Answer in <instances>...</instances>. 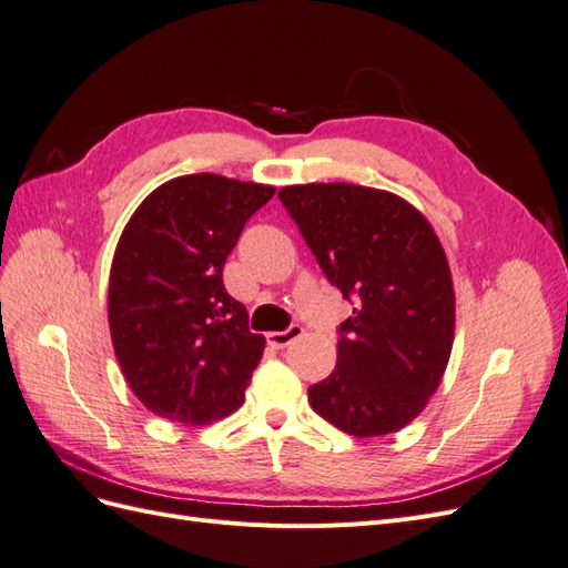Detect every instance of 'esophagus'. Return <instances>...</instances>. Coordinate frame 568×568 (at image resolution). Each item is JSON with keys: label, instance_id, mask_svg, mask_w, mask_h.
Wrapping results in <instances>:
<instances>
[{"label": "esophagus", "instance_id": "obj_1", "mask_svg": "<svg viewBox=\"0 0 568 568\" xmlns=\"http://www.w3.org/2000/svg\"><path fill=\"white\" fill-rule=\"evenodd\" d=\"M303 336V326L301 324H291L288 329H284V332H270L267 334V343L272 348H286L288 343H294V341H298Z\"/></svg>", "mask_w": 568, "mask_h": 568}]
</instances>
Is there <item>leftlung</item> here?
I'll return each mask as SVG.
<instances>
[{
    "label": "left lung",
    "mask_w": 568,
    "mask_h": 568,
    "mask_svg": "<svg viewBox=\"0 0 568 568\" xmlns=\"http://www.w3.org/2000/svg\"><path fill=\"white\" fill-rule=\"evenodd\" d=\"M280 199L353 317L341 324L338 359L307 400L343 434L400 432L426 407L448 367L455 288L428 220L384 189L313 182Z\"/></svg>",
    "instance_id": "1"
}]
</instances>
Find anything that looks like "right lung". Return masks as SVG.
<instances>
[{"label":"right lung","instance_id":"right-lung-1","mask_svg":"<svg viewBox=\"0 0 568 568\" xmlns=\"http://www.w3.org/2000/svg\"><path fill=\"white\" fill-rule=\"evenodd\" d=\"M274 186L182 175L140 203L109 280L111 341L125 382L153 415L203 426L244 403L265 336L222 284L248 217Z\"/></svg>","mask_w":568,"mask_h":568}]
</instances>
